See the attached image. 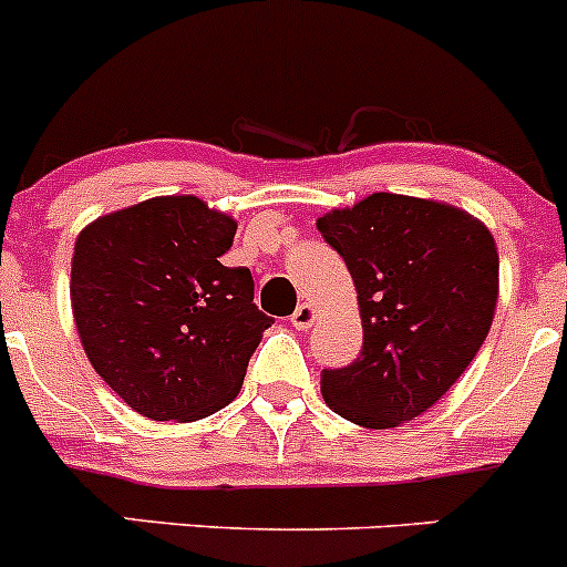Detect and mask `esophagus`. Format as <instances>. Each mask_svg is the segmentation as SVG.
Here are the masks:
<instances>
[{
    "instance_id": "esophagus-1",
    "label": "esophagus",
    "mask_w": 567,
    "mask_h": 567,
    "mask_svg": "<svg viewBox=\"0 0 567 567\" xmlns=\"http://www.w3.org/2000/svg\"><path fill=\"white\" fill-rule=\"evenodd\" d=\"M313 319H317V308H313L311 302H302V306H297L295 313H291V327H295V330H308V327L313 324Z\"/></svg>"
}]
</instances>
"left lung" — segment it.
<instances>
[{"label": "left lung", "mask_w": 567, "mask_h": 567, "mask_svg": "<svg viewBox=\"0 0 567 567\" xmlns=\"http://www.w3.org/2000/svg\"><path fill=\"white\" fill-rule=\"evenodd\" d=\"M358 289L363 352L322 371L332 412L395 429L458 382L494 322L499 256L492 231L431 198L371 194L317 220Z\"/></svg>", "instance_id": "8db88e82"}]
</instances>
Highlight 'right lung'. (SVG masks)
<instances>
[{"instance_id": "1", "label": "right lung", "mask_w": 567, "mask_h": 567, "mask_svg": "<svg viewBox=\"0 0 567 567\" xmlns=\"http://www.w3.org/2000/svg\"><path fill=\"white\" fill-rule=\"evenodd\" d=\"M237 220L196 196H157L75 237L70 302L103 382L150 420L224 410L272 319L248 267H224Z\"/></svg>"}]
</instances>
